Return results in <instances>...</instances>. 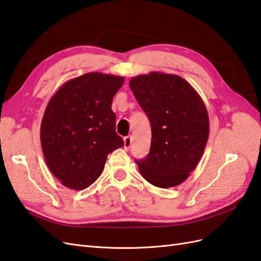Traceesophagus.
Instances as JSON below:
<instances>
[{"instance_id": "obj_1", "label": "esophagus", "mask_w": 261, "mask_h": 261, "mask_svg": "<svg viewBox=\"0 0 261 261\" xmlns=\"http://www.w3.org/2000/svg\"><path fill=\"white\" fill-rule=\"evenodd\" d=\"M132 143H133V139H132L130 136H127V137L124 138V148H125V150H128L130 148Z\"/></svg>"}]
</instances>
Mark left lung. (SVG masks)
Here are the masks:
<instances>
[{
	"label": "left lung",
	"instance_id": "obj_1",
	"mask_svg": "<svg viewBox=\"0 0 261 261\" xmlns=\"http://www.w3.org/2000/svg\"><path fill=\"white\" fill-rule=\"evenodd\" d=\"M151 125V146L135 160L140 174L160 188L174 187L198 164L209 137V116L202 99L177 75L151 72L129 81Z\"/></svg>",
	"mask_w": 261,
	"mask_h": 261
}]
</instances>
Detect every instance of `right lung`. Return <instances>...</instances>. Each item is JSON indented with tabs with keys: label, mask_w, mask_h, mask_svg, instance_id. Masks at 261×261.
Segmentation results:
<instances>
[{
	"label": "right lung",
	"mask_w": 261,
	"mask_h": 261,
	"mask_svg": "<svg viewBox=\"0 0 261 261\" xmlns=\"http://www.w3.org/2000/svg\"><path fill=\"white\" fill-rule=\"evenodd\" d=\"M123 83L121 76L87 73L66 82L50 99L40 140L45 162L62 185L75 191L89 187L108 154L124 146L111 108Z\"/></svg>",
	"instance_id": "1"
}]
</instances>
